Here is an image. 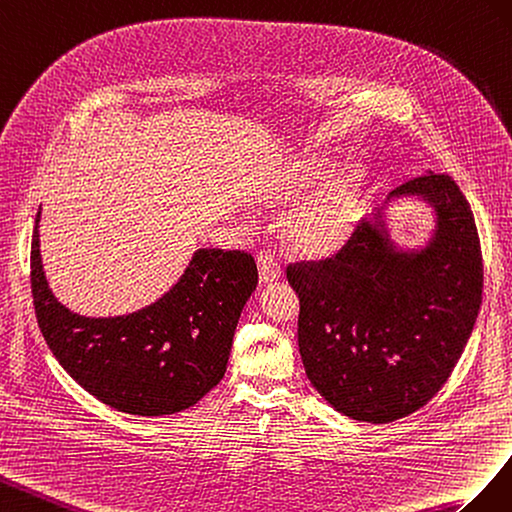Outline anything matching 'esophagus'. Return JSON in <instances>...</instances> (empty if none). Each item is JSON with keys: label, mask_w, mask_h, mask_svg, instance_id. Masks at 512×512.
Returning a JSON list of instances; mask_svg holds the SVG:
<instances>
[{"label": "esophagus", "mask_w": 512, "mask_h": 512, "mask_svg": "<svg viewBox=\"0 0 512 512\" xmlns=\"http://www.w3.org/2000/svg\"><path fill=\"white\" fill-rule=\"evenodd\" d=\"M257 270H259V283L270 285L281 279V266L276 264V259L270 253H259L257 255Z\"/></svg>", "instance_id": "obj_1"}]
</instances>
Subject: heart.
Instances as JSON below:
<instances>
[{
	"label": "heart",
	"mask_w": 512,
	"mask_h": 512,
	"mask_svg": "<svg viewBox=\"0 0 512 512\" xmlns=\"http://www.w3.org/2000/svg\"><path fill=\"white\" fill-rule=\"evenodd\" d=\"M332 165L334 158L328 154H298L255 186L251 197L261 208L283 210L310 192ZM364 184H367V171L356 160H349L334 169L319 187L316 185L318 188L314 187L316 191L312 190L314 193L310 192L309 198L303 196L302 202L297 200L299 203L285 214L281 223V236L289 251L302 257H328L337 253L356 229L362 212Z\"/></svg>",
	"instance_id": "1"
}]
</instances>
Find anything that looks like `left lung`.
<instances>
[{
	"label": "left lung",
	"mask_w": 512,
	"mask_h": 512,
	"mask_svg": "<svg viewBox=\"0 0 512 512\" xmlns=\"http://www.w3.org/2000/svg\"><path fill=\"white\" fill-rule=\"evenodd\" d=\"M427 202L434 229L418 249L391 240L385 208ZM300 298L306 377L334 410L373 425L414 414L455 369L483 302V255L470 203L427 171L392 191L341 251L287 268Z\"/></svg>",
	"instance_id": "left-lung-1"
}]
</instances>
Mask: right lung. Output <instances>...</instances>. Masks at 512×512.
<instances>
[{
  "mask_svg": "<svg viewBox=\"0 0 512 512\" xmlns=\"http://www.w3.org/2000/svg\"><path fill=\"white\" fill-rule=\"evenodd\" d=\"M32 240V294L42 337L64 371L98 401L135 416L188 410L221 382L233 332L257 287L244 251L199 248L167 294L115 317L72 313L49 287Z\"/></svg>",
  "mask_w": 512,
  "mask_h": 512,
  "instance_id": "right-lung-1",
  "label": "right lung"
}]
</instances>
